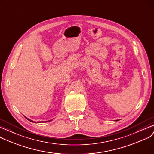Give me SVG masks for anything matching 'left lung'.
Here are the masks:
<instances>
[{
    "label": "left lung",
    "instance_id": "1",
    "mask_svg": "<svg viewBox=\"0 0 154 154\" xmlns=\"http://www.w3.org/2000/svg\"><path fill=\"white\" fill-rule=\"evenodd\" d=\"M116 121H117V120H116Z\"/></svg>",
    "mask_w": 154,
    "mask_h": 154
}]
</instances>
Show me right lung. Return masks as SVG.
<instances>
[{
  "instance_id": "right-lung-1",
  "label": "right lung",
  "mask_w": 154,
  "mask_h": 154,
  "mask_svg": "<svg viewBox=\"0 0 154 154\" xmlns=\"http://www.w3.org/2000/svg\"><path fill=\"white\" fill-rule=\"evenodd\" d=\"M28 120H29L30 122H35V123H36L35 122H34V121H32V120H29V119H27V118H26ZM50 121H51V120H49V121H46V122H50ZM38 123H41V122H38Z\"/></svg>"
}]
</instances>
